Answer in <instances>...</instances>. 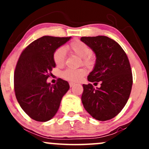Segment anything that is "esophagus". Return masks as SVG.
Masks as SVG:
<instances>
[{
	"instance_id": "34e87169",
	"label": "esophagus",
	"mask_w": 149,
	"mask_h": 149,
	"mask_svg": "<svg viewBox=\"0 0 149 149\" xmlns=\"http://www.w3.org/2000/svg\"><path fill=\"white\" fill-rule=\"evenodd\" d=\"M69 85L71 88H72V87H73L75 85V83H72V82H71V83H69Z\"/></svg>"
}]
</instances>
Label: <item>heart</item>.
Listing matches in <instances>:
<instances>
[{"instance_id":"b5f03b06","label":"heart","mask_w":149,"mask_h":149,"mask_svg":"<svg viewBox=\"0 0 149 149\" xmlns=\"http://www.w3.org/2000/svg\"><path fill=\"white\" fill-rule=\"evenodd\" d=\"M66 49L80 58H83V62L87 66L93 64V59L91 56V49L86 44L80 40H74L66 46ZM66 59V49L60 47L54 51L53 60L56 66L61 67L64 65ZM84 69H67L61 73V76L64 79L71 82H78L85 76Z\"/></svg>"}]
</instances>
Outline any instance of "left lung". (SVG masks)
I'll list each match as a JSON object with an SVG mask.
<instances>
[{"label":"left lung","instance_id":"left-lung-1","mask_svg":"<svg viewBox=\"0 0 149 149\" xmlns=\"http://www.w3.org/2000/svg\"><path fill=\"white\" fill-rule=\"evenodd\" d=\"M82 42L95 52L96 62L83 84V107L92 117L105 121L116 116L127 103L132 86V73L127 54L113 39L104 36L82 37Z\"/></svg>","mask_w":149,"mask_h":149}]
</instances>
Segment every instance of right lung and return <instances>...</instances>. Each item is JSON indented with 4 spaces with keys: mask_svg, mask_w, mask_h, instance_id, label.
I'll return each mask as SVG.
<instances>
[{
    "mask_svg": "<svg viewBox=\"0 0 149 149\" xmlns=\"http://www.w3.org/2000/svg\"><path fill=\"white\" fill-rule=\"evenodd\" d=\"M70 39L42 36L27 46L19 58L14 75L15 96L24 111L35 120L52 119L70 88L69 83L61 78L54 85L47 82L56 66L54 51Z\"/></svg>",
    "mask_w": 149,
    "mask_h": 149,
    "instance_id": "add662e5",
    "label": "right lung"
}]
</instances>
